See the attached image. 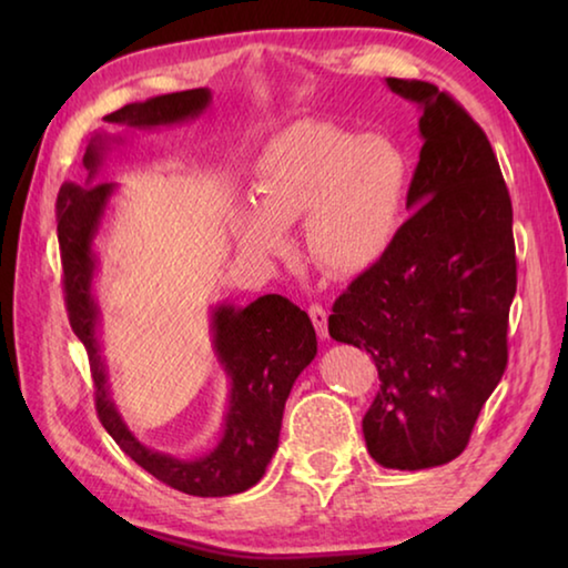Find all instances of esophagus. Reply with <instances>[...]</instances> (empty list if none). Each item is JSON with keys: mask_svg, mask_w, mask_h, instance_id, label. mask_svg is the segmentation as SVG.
<instances>
[{"mask_svg": "<svg viewBox=\"0 0 568 568\" xmlns=\"http://www.w3.org/2000/svg\"><path fill=\"white\" fill-rule=\"evenodd\" d=\"M307 315H311L315 333H318L321 338H325V335H328V313H325V307L318 305V303H313L311 307H307Z\"/></svg>", "mask_w": 568, "mask_h": 568, "instance_id": "1", "label": "esophagus"}]
</instances>
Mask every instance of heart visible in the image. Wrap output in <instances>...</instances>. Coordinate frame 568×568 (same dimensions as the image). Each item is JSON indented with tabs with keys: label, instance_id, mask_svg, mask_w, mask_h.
Segmentation results:
<instances>
[{
	"label": "heart",
	"instance_id": "b5f03b06",
	"mask_svg": "<svg viewBox=\"0 0 568 568\" xmlns=\"http://www.w3.org/2000/svg\"><path fill=\"white\" fill-rule=\"evenodd\" d=\"M410 162L381 134L331 122H295L255 162L257 213L240 220L255 253H285L283 227L305 217L307 253L325 273L351 277L378 265L396 243Z\"/></svg>",
	"mask_w": 568,
	"mask_h": 568
}]
</instances>
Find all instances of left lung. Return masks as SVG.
Wrapping results in <instances>:
<instances>
[{"label":"left lung","instance_id":"obj_1","mask_svg":"<svg viewBox=\"0 0 568 568\" xmlns=\"http://www.w3.org/2000/svg\"><path fill=\"white\" fill-rule=\"evenodd\" d=\"M386 82L423 112L413 213L386 257L333 303L328 333L376 361L381 390L363 416L368 454L386 468L420 470L464 454L506 371L514 210L474 118L436 84Z\"/></svg>","mask_w":568,"mask_h":568}]
</instances>
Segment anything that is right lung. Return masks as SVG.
Wrapping results in <instances>:
<instances>
[{
	"instance_id": "add662e5",
	"label": "right lung",
	"mask_w": 568,
	"mask_h": 568,
	"mask_svg": "<svg viewBox=\"0 0 568 568\" xmlns=\"http://www.w3.org/2000/svg\"><path fill=\"white\" fill-rule=\"evenodd\" d=\"M210 104V90L160 94L148 102L124 104L108 122L128 128H158L197 118ZM98 134L84 152L90 180L102 162ZM112 182L64 185L57 195V237L62 253L64 305L77 338L84 343L94 381V406L104 430L134 464L162 484L190 496H230L247 491L263 478L277 448L285 400L301 371L318 353L315 328L307 313L283 295H263L247 307L217 305L213 311V343L217 361L230 378V406L220 444L207 456L185 460L142 446L124 426L108 386V368L100 355V307L92 295V240L112 195Z\"/></svg>"
}]
</instances>
